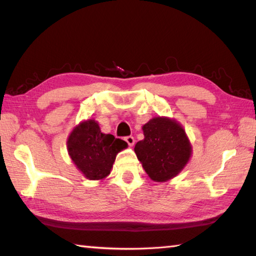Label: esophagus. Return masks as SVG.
<instances>
[{
	"label": "esophagus",
	"mask_w": 256,
	"mask_h": 256,
	"mask_svg": "<svg viewBox=\"0 0 256 256\" xmlns=\"http://www.w3.org/2000/svg\"><path fill=\"white\" fill-rule=\"evenodd\" d=\"M125 141H126V144L130 146H132L133 144H134V138L132 136H125Z\"/></svg>",
	"instance_id": "obj_1"
}]
</instances>
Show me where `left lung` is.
<instances>
[{
	"label": "left lung",
	"instance_id": "8db88e82",
	"mask_svg": "<svg viewBox=\"0 0 256 256\" xmlns=\"http://www.w3.org/2000/svg\"><path fill=\"white\" fill-rule=\"evenodd\" d=\"M142 128L144 138L138 142L134 151L144 170L156 182L172 178L192 152L183 128L170 118H154Z\"/></svg>",
	"mask_w": 256,
	"mask_h": 256
}]
</instances>
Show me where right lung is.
<instances>
[{"label":"right lung","instance_id":"1","mask_svg":"<svg viewBox=\"0 0 256 256\" xmlns=\"http://www.w3.org/2000/svg\"><path fill=\"white\" fill-rule=\"evenodd\" d=\"M126 146L120 138L102 133L94 120L82 122L68 140V154L89 180H102L110 174L116 154Z\"/></svg>","mask_w":256,"mask_h":256}]
</instances>
